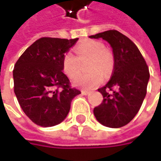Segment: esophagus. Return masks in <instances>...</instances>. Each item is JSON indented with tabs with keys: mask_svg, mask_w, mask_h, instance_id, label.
I'll return each mask as SVG.
<instances>
[{
	"mask_svg": "<svg viewBox=\"0 0 161 161\" xmlns=\"http://www.w3.org/2000/svg\"><path fill=\"white\" fill-rule=\"evenodd\" d=\"M81 93H82L83 95H87V94H90V92H89V91H86V90H82Z\"/></svg>",
	"mask_w": 161,
	"mask_h": 161,
	"instance_id": "34e87169",
	"label": "esophagus"
}]
</instances>
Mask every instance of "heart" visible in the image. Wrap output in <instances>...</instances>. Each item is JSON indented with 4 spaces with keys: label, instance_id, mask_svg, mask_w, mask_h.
<instances>
[{
    "label": "heart",
    "instance_id": "obj_1",
    "mask_svg": "<svg viewBox=\"0 0 161 161\" xmlns=\"http://www.w3.org/2000/svg\"><path fill=\"white\" fill-rule=\"evenodd\" d=\"M75 51L78 58H90L86 74L79 75L75 80V86L94 88L99 86L103 80V75L111 74L114 67V56L112 52L104 48L103 43L96 40H86L76 46ZM62 67L68 77L74 78L79 73L78 60L71 52H67L62 60Z\"/></svg>",
    "mask_w": 161,
    "mask_h": 161
}]
</instances>
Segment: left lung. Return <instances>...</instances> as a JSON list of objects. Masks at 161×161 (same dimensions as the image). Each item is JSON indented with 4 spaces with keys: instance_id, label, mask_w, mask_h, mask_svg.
<instances>
[{
    "instance_id": "obj_1",
    "label": "left lung",
    "mask_w": 161,
    "mask_h": 161,
    "mask_svg": "<svg viewBox=\"0 0 161 161\" xmlns=\"http://www.w3.org/2000/svg\"><path fill=\"white\" fill-rule=\"evenodd\" d=\"M89 38L107 41L114 61L111 79L98 89L103 100L94 109V114L103 125L120 128L135 117L142 104L150 79L149 67L137 46L121 32L107 31Z\"/></svg>"
}]
</instances>
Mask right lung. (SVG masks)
<instances>
[{"instance_id":"1","label":"right lung","mask_w":161,"mask_h":161,"mask_svg":"<svg viewBox=\"0 0 161 161\" xmlns=\"http://www.w3.org/2000/svg\"><path fill=\"white\" fill-rule=\"evenodd\" d=\"M78 39L41 38L19 57L13 69L14 93L25 114L37 125L62 122L79 90L70 86L62 60Z\"/></svg>"}]
</instances>
